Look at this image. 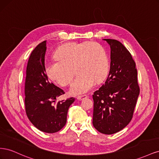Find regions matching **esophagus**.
I'll return each mask as SVG.
<instances>
[{
    "mask_svg": "<svg viewBox=\"0 0 159 159\" xmlns=\"http://www.w3.org/2000/svg\"><path fill=\"white\" fill-rule=\"evenodd\" d=\"M88 98V95H84L78 96V97H77V99H78L79 101H81V100H83L84 99H85V98Z\"/></svg>",
    "mask_w": 159,
    "mask_h": 159,
    "instance_id": "34e87169",
    "label": "esophagus"
}]
</instances>
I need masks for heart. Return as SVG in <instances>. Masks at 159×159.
I'll return each instance as SVG.
<instances>
[{"mask_svg":"<svg viewBox=\"0 0 159 159\" xmlns=\"http://www.w3.org/2000/svg\"><path fill=\"white\" fill-rule=\"evenodd\" d=\"M56 60L45 64L48 78L61 86L68 85L74 75L78 74L70 88L71 95L89 91L96 81H103L108 74L109 61L104 47L96 42H70L55 52Z\"/></svg>","mask_w":159,"mask_h":159,"instance_id":"obj_1","label":"heart"}]
</instances>
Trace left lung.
Returning <instances> with one entry per match:
<instances>
[{
    "label": "left lung",
    "instance_id": "left-lung-1",
    "mask_svg": "<svg viewBox=\"0 0 159 159\" xmlns=\"http://www.w3.org/2000/svg\"><path fill=\"white\" fill-rule=\"evenodd\" d=\"M103 40L111 48L110 70L105 83L93 95V125L100 133L111 134L131 121L140 89L131 53L116 40Z\"/></svg>",
    "mask_w": 159,
    "mask_h": 159
}]
</instances>
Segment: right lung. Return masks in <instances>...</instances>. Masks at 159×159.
I'll return each instance as SVG.
<instances>
[{"label":"right lung","mask_w":159,"mask_h":159,"mask_svg":"<svg viewBox=\"0 0 159 159\" xmlns=\"http://www.w3.org/2000/svg\"><path fill=\"white\" fill-rule=\"evenodd\" d=\"M46 41L38 44L28 61L25 80V109L30 122L40 131L54 133L66 123L67 113L75 98L56 103L64 91L50 83L45 73Z\"/></svg>","instance_id":"1"}]
</instances>
